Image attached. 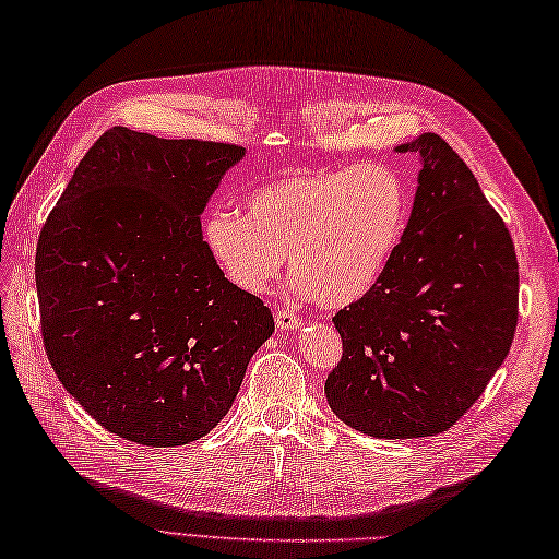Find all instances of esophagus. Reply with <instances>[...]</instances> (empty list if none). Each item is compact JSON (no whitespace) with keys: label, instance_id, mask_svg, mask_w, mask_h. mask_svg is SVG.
Returning <instances> with one entry per match:
<instances>
[{"label":"esophagus","instance_id":"1","mask_svg":"<svg viewBox=\"0 0 559 559\" xmlns=\"http://www.w3.org/2000/svg\"><path fill=\"white\" fill-rule=\"evenodd\" d=\"M275 324H277L280 332H287V330H296V326H301L304 320L292 310H277L275 312Z\"/></svg>","mask_w":559,"mask_h":559}]
</instances>
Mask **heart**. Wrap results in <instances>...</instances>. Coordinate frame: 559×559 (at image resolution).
<instances>
[{
    "mask_svg": "<svg viewBox=\"0 0 559 559\" xmlns=\"http://www.w3.org/2000/svg\"><path fill=\"white\" fill-rule=\"evenodd\" d=\"M411 185L384 160L306 170L255 187L243 215L213 211L203 239L239 292H267L287 253L298 294L344 308L384 277L411 223Z\"/></svg>",
    "mask_w": 559,
    "mask_h": 559,
    "instance_id": "b5f03b06",
    "label": "heart"
}]
</instances>
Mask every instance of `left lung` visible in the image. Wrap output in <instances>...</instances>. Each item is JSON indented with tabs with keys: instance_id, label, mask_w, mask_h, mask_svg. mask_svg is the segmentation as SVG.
<instances>
[{
	"instance_id": "1",
	"label": "left lung",
	"mask_w": 559,
	"mask_h": 559,
	"mask_svg": "<svg viewBox=\"0 0 559 559\" xmlns=\"http://www.w3.org/2000/svg\"><path fill=\"white\" fill-rule=\"evenodd\" d=\"M417 192L384 277L332 318L344 356L326 377L334 415L374 439L451 429L510 353L520 270L502 217L448 142L425 132Z\"/></svg>"
}]
</instances>
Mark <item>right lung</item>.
I'll use <instances>...</instances> for the list:
<instances>
[{"instance_id": "add662e5", "label": "right lung", "mask_w": 559, "mask_h": 559, "mask_svg": "<svg viewBox=\"0 0 559 559\" xmlns=\"http://www.w3.org/2000/svg\"><path fill=\"white\" fill-rule=\"evenodd\" d=\"M243 148L111 128L80 160L37 241L35 284L59 382L116 437L197 441L233 407L275 332L201 235Z\"/></svg>"}]
</instances>
